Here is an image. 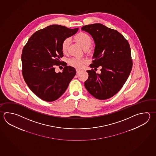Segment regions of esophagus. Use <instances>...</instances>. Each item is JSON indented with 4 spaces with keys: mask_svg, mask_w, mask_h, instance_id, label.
<instances>
[{
    "mask_svg": "<svg viewBox=\"0 0 156 156\" xmlns=\"http://www.w3.org/2000/svg\"><path fill=\"white\" fill-rule=\"evenodd\" d=\"M81 72V71H80V70H79V69H76V73L78 74L80 73V72Z\"/></svg>",
    "mask_w": 156,
    "mask_h": 156,
    "instance_id": "esophagus-1",
    "label": "esophagus"
}]
</instances>
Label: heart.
I'll use <instances>...</instances> for the list:
<instances>
[{"mask_svg": "<svg viewBox=\"0 0 156 156\" xmlns=\"http://www.w3.org/2000/svg\"><path fill=\"white\" fill-rule=\"evenodd\" d=\"M73 39L76 42L80 44L85 51L88 53L91 52V50H90L89 48L91 46L93 40L91 37L88 34L83 32H80L74 36ZM69 44L70 41L69 38H66L63 41L61 44V50L63 53L67 52L68 47L69 46ZM85 63V60L76 58L74 57L71 58L68 60V65L76 69L82 68Z\"/></svg>", "mask_w": 156, "mask_h": 156, "instance_id": "heart-1", "label": "heart"}]
</instances>
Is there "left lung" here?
<instances>
[{"label": "left lung", "instance_id": "1", "mask_svg": "<svg viewBox=\"0 0 156 156\" xmlns=\"http://www.w3.org/2000/svg\"><path fill=\"white\" fill-rule=\"evenodd\" d=\"M91 35L95 47L93 61L87 71L89 77L84 82L85 88L94 97L105 100L113 97L126 82L132 67L129 44L116 30L103 24H93L82 27ZM102 68L100 74L92 68Z\"/></svg>", "mask_w": 156, "mask_h": 156}]
</instances>
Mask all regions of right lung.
<instances>
[{
	"label": "right lung",
	"instance_id": "1",
	"mask_svg": "<svg viewBox=\"0 0 156 156\" xmlns=\"http://www.w3.org/2000/svg\"><path fill=\"white\" fill-rule=\"evenodd\" d=\"M78 30L52 25L34 33L23 48V76L31 90L42 100L50 102L58 99L76 75L72 67L63 64L62 73H56L55 67L62 63V42Z\"/></svg>",
	"mask_w": 156,
	"mask_h": 156
}]
</instances>
